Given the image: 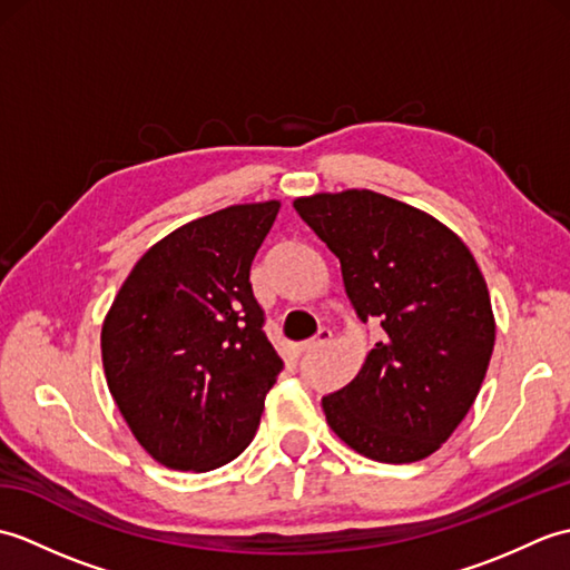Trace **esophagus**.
I'll return each mask as SVG.
<instances>
[{"mask_svg":"<svg viewBox=\"0 0 570 570\" xmlns=\"http://www.w3.org/2000/svg\"><path fill=\"white\" fill-rule=\"evenodd\" d=\"M331 341H333V331H331V328H321V331L316 333V337H311V341L298 345V353H311V350H316V347H321V345H328Z\"/></svg>","mask_w":570,"mask_h":570,"instance_id":"1","label":"esophagus"}]
</instances>
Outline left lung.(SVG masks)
Segmentation results:
<instances>
[{
  "mask_svg": "<svg viewBox=\"0 0 570 570\" xmlns=\"http://www.w3.org/2000/svg\"><path fill=\"white\" fill-rule=\"evenodd\" d=\"M294 208L341 259L362 323L380 321L357 377L328 396L331 429L360 455L416 463L451 439L485 380L494 316L453 229L374 190L316 193Z\"/></svg>",
  "mask_w": 570,
  "mask_h": 570,
  "instance_id": "8db88e82",
  "label": "left lung"
}]
</instances>
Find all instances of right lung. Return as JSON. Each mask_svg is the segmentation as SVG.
I'll list each match as a JSON object with an SVG mask.
<instances>
[{"label":"right lung","instance_id":"obj_1","mask_svg":"<svg viewBox=\"0 0 570 570\" xmlns=\"http://www.w3.org/2000/svg\"><path fill=\"white\" fill-rule=\"evenodd\" d=\"M278 200L229 205L174 229L129 272L102 323L110 394L171 470H215L259 429L284 370L252 294V259Z\"/></svg>","mask_w":570,"mask_h":570}]
</instances>
